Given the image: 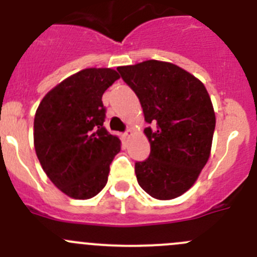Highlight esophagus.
<instances>
[{
  "mask_svg": "<svg viewBox=\"0 0 257 257\" xmlns=\"http://www.w3.org/2000/svg\"><path fill=\"white\" fill-rule=\"evenodd\" d=\"M123 137H124V141H126V142H128V140L132 137V131H131V129H128V131H126L125 133L123 134Z\"/></svg>",
  "mask_w": 257,
  "mask_h": 257,
  "instance_id": "esophagus-1",
  "label": "esophagus"
}]
</instances>
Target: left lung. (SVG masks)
<instances>
[{"mask_svg":"<svg viewBox=\"0 0 257 257\" xmlns=\"http://www.w3.org/2000/svg\"><path fill=\"white\" fill-rule=\"evenodd\" d=\"M136 92L145 120L150 157L136 164L141 188L158 200L183 195L195 184L210 156L215 114L204 83L170 62L150 61L117 67Z\"/></svg>","mask_w":257,"mask_h":257,"instance_id":"obj_1","label":"left lung"}]
</instances>
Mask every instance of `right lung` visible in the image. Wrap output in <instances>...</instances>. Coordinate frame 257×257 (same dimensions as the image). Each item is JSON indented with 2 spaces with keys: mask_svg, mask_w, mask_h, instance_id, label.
Masks as SVG:
<instances>
[{
  "mask_svg": "<svg viewBox=\"0 0 257 257\" xmlns=\"http://www.w3.org/2000/svg\"><path fill=\"white\" fill-rule=\"evenodd\" d=\"M120 76L112 68H85L53 87L34 117V147L43 170L62 193L91 199L107 183L120 152L119 137L104 128L102 93Z\"/></svg>",
  "mask_w": 257,
  "mask_h": 257,
  "instance_id": "right-lung-1",
  "label": "right lung"
}]
</instances>
